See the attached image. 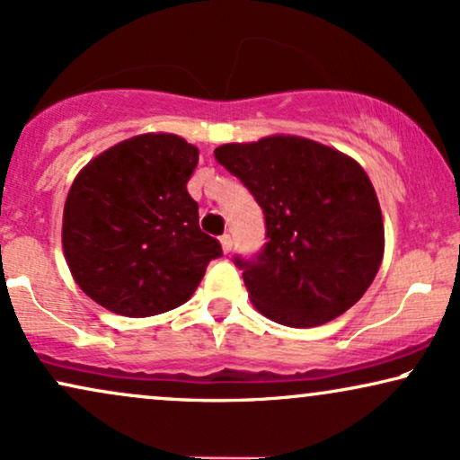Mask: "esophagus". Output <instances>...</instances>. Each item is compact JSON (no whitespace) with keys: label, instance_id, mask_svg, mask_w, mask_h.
<instances>
[{"label":"esophagus","instance_id":"esophagus-1","mask_svg":"<svg viewBox=\"0 0 460 460\" xmlns=\"http://www.w3.org/2000/svg\"><path fill=\"white\" fill-rule=\"evenodd\" d=\"M219 241H221V249H224V253H230L232 252V236L224 234Z\"/></svg>","mask_w":460,"mask_h":460}]
</instances>
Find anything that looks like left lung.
I'll return each instance as SVG.
<instances>
[{
	"label": "left lung",
	"instance_id": "1",
	"mask_svg": "<svg viewBox=\"0 0 460 460\" xmlns=\"http://www.w3.org/2000/svg\"><path fill=\"white\" fill-rule=\"evenodd\" d=\"M215 160L264 213L262 249L234 256L260 314L311 328L358 303L384 256L382 208L358 164L298 136L221 145Z\"/></svg>",
	"mask_w": 460,
	"mask_h": 460
}]
</instances>
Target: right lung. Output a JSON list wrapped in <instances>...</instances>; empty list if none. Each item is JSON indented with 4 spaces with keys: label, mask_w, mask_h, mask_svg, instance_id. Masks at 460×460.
<instances>
[{
    "label": "right lung",
    "mask_w": 460,
    "mask_h": 460,
    "mask_svg": "<svg viewBox=\"0 0 460 460\" xmlns=\"http://www.w3.org/2000/svg\"><path fill=\"white\" fill-rule=\"evenodd\" d=\"M198 149L174 134H140L89 162L64 207V253L74 281L112 314L146 317L196 292L217 239L198 226L187 181Z\"/></svg>",
    "instance_id": "right-lung-1"
}]
</instances>
